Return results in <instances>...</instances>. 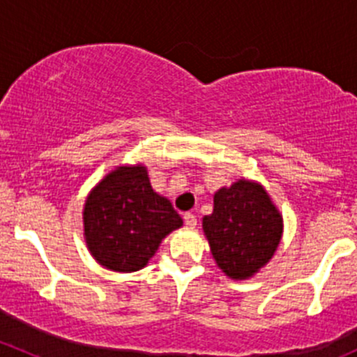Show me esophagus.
I'll return each instance as SVG.
<instances>
[{
  "label": "esophagus",
  "mask_w": 357,
  "mask_h": 357,
  "mask_svg": "<svg viewBox=\"0 0 357 357\" xmlns=\"http://www.w3.org/2000/svg\"><path fill=\"white\" fill-rule=\"evenodd\" d=\"M185 225L188 226V228H195V226H197L195 214H192V212H186V214H185Z\"/></svg>",
  "instance_id": "esophagus-1"
}]
</instances>
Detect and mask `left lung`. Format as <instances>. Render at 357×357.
Returning <instances> with one entry per match:
<instances>
[{
	"label": "left lung",
	"mask_w": 357,
	"mask_h": 357,
	"mask_svg": "<svg viewBox=\"0 0 357 357\" xmlns=\"http://www.w3.org/2000/svg\"><path fill=\"white\" fill-rule=\"evenodd\" d=\"M202 228L219 269L228 278L248 280L275 255L283 215L261 183L242 178L214 193Z\"/></svg>",
	"instance_id": "left-lung-1"
}]
</instances>
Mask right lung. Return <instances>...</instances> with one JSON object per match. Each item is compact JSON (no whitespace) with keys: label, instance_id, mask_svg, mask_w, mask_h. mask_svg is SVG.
Listing matches in <instances>:
<instances>
[{"label":"right lung","instance_id":"obj_1","mask_svg":"<svg viewBox=\"0 0 357 357\" xmlns=\"http://www.w3.org/2000/svg\"><path fill=\"white\" fill-rule=\"evenodd\" d=\"M89 254L110 271H139L183 219L153 192L143 164L117 165L96 183L82 208Z\"/></svg>","mask_w":357,"mask_h":357}]
</instances>
